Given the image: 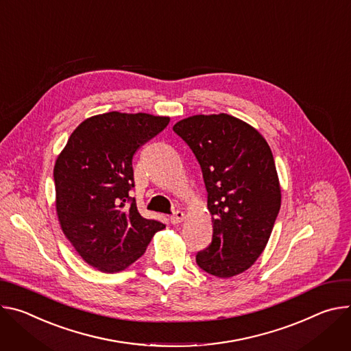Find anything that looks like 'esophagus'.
<instances>
[{
    "label": "esophagus",
    "mask_w": 351,
    "mask_h": 351,
    "mask_svg": "<svg viewBox=\"0 0 351 351\" xmlns=\"http://www.w3.org/2000/svg\"><path fill=\"white\" fill-rule=\"evenodd\" d=\"M184 219H185V213L181 212V210L174 212V215L170 217V220H171L173 224H180V223L184 221Z\"/></svg>",
    "instance_id": "34e87169"
}]
</instances>
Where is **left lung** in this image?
<instances>
[{
	"label": "left lung",
	"mask_w": 351,
	"mask_h": 351,
	"mask_svg": "<svg viewBox=\"0 0 351 351\" xmlns=\"http://www.w3.org/2000/svg\"><path fill=\"white\" fill-rule=\"evenodd\" d=\"M195 153L208 191L212 243L197 254L220 279L250 269L263 252L282 201L274 154L261 132L230 114H197L173 127Z\"/></svg>",
	"instance_id": "8db88e82"
}]
</instances>
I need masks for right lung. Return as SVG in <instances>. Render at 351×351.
Returning <instances> with one entry per match:
<instances>
[{
  "mask_svg": "<svg viewBox=\"0 0 351 351\" xmlns=\"http://www.w3.org/2000/svg\"><path fill=\"white\" fill-rule=\"evenodd\" d=\"M170 117L110 111L89 117L71 134L54 165L56 212L64 236L92 267L125 270L166 226L141 216L132 159Z\"/></svg>",
  "mask_w": 351,
  "mask_h": 351,
  "instance_id": "1",
  "label": "right lung"
}]
</instances>
